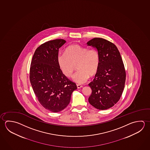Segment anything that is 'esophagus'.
Listing matches in <instances>:
<instances>
[{"label": "esophagus", "instance_id": "obj_1", "mask_svg": "<svg viewBox=\"0 0 150 150\" xmlns=\"http://www.w3.org/2000/svg\"><path fill=\"white\" fill-rule=\"evenodd\" d=\"M77 87L78 88H81L83 86L81 85H80V84H77Z\"/></svg>", "mask_w": 150, "mask_h": 150}]
</instances>
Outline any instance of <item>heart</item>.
<instances>
[{
    "mask_svg": "<svg viewBox=\"0 0 150 150\" xmlns=\"http://www.w3.org/2000/svg\"><path fill=\"white\" fill-rule=\"evenodd\" d=\"M57 62L61 71L67 77L73 75L76 64L79 71L73 77V80L78 84H83L89 79V75L93 76L98 71L100 55L94 48L73 44L66 48L65 53L58 54Z\"/></svg>",
    "mask_w": 150,
    "mask_h": 150,
    "instance_id": "heart-1",
    "label": "heart"
}]
</instances>
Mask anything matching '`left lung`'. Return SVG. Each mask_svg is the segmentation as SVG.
<instances>
[{
    "label": "left lung",
    "mask_w": 150,
    "mask_h": 150,
    "mask_svg": "<svg viewBox=\"0 0 150 150\" xmlns=\"http://www.w3.org/2000/svg\"><path fill=\"white\" fill-rule=\"evenodd\" d=\"M97 50L100 67L95 78L89 84L92 94L90 104L104 110L113 106L123 92L126 72L121 54L115 45L102 38H94L87 42Z\"/></svg>",
    "instance_id": "8db88e82"
}]
</instances>
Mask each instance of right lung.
I'll return each instance as SVG.
<instances>
[{
  "instance_id": "right-lung-1",
  "label": "right lung",
  "mask_w": 150,
  "mask_h": 150,
  "mask_svg": "<svg viewBox=\"0 0 150 150\" xmlns=\"http://www.w3.org/2000/svg\"><path fill=\"white\" fill-rule=\"evenodd\" d=\"M53 40L40 46L35 52L30 68V81L40 104L56 113L69 105L76 84L65 76L58 65L59 48L66 42Z\"/></svg>"
}]
</instances>
